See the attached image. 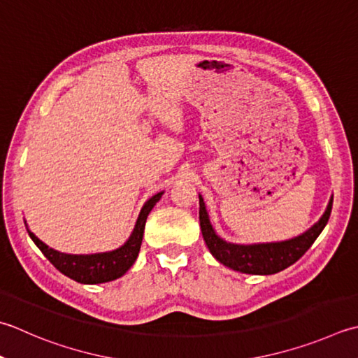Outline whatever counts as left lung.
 Segmentation results:
<instances>
[{"label":"left lung","mask_w":358,"mask_h":358,"mask_svg":"<svg viewBox=\"0 0 358 358\" xmlns=\"http://www.w3.org/2000/svg\"><path fill=\"white\" fill-rule=\"evenodd\" d=\"M199 199L201 234L211 255L227 267L241 273H248V275H275V273L290 267L299 257H303L306 251L312 247V243L317 241L321 231L324 229L329 217H331L334 201V199L329 201L326 213L318 223H315L310 229H307L304 234L295 237V239L273 243L237 245L225 242L215 234L211 223H209L201 195H199Z\"/></svg>","instance_id":"1"}]
</instances>
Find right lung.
Returning <instances> with one entry per match:
<instances>
[{
	"instance_id": "add662e5",
	"label": "right lung",
	"mask_w": 358,
	"mask_h": 358,
	"mask_svg": "<svg viewBox=\"0 0 358 358\" xmlns=\"http://www.w3.org/2000/svg\"><path fill=\"white\" fill-rule=\"evenodd\" d=\"M161 195H163V192H158L153 195L152 199L145 201L141 213H139L138 222L130 236V239L125 242L121 248L110 251V253L79 256L63 255L59 253V251L49 248L46 243L41 242L29 229H27V233H29L31 239L40 248L41 253L48 257V261L65 276L71 278L80 284H101L115 281V279L121 278L124 273L135 264L139 248H141L147 215L152 211V208L157 205Z\"/></svg>"
}]
</instances>
